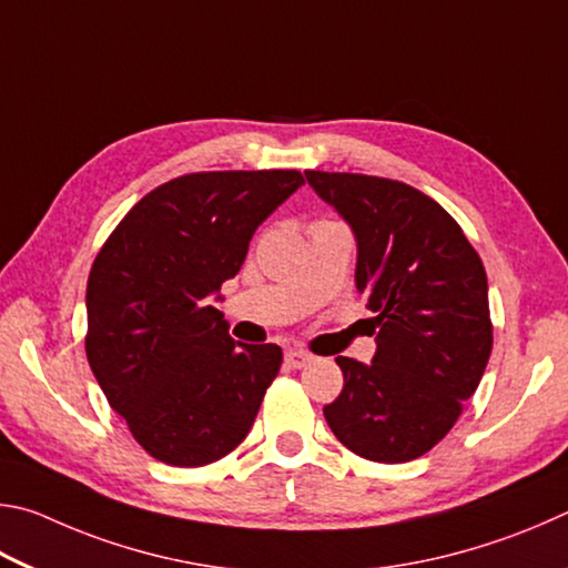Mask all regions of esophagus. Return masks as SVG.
Instances as JSON below:
<instances>
[{"label": "esophagus", "mask_w": 568, "mask_h": 568, "mask_svg": "<svg viewBox=\"0 0 568 568\" xmlns=\"http://www.w3.org/2000/svg\"><path fill=\"white\" fill-rule=\"evenodd\" d=\"M310 359H312V354L304 349H290L284 354V362H286V366H292V369H302V366L310 364Z\"/></svg>", "instance_id": "34e87169"}]
</instances>
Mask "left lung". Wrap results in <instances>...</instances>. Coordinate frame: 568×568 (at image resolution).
Returning <instances> with one entry per match:
<instances>
[{
    "label": "left lung",
    "instance_id": "8db88e82",
    "mask_svg": "<svg viewBox=\"0 0 568 568\" xmlns=\"http://www.w3.org/2000/svg\"><path fill=\"white\" fill-rule=\"evenodd\" d=\"M304 174L354 229L356 290L379 326L372 364L336 356L344 389L324 406L326 424L364 459L412 462L452 432L489 362L481 256L419 189L369 174Z\"/></svg>",
    "mask_w": 568,
    "mask_h": 568
}]
</instances>
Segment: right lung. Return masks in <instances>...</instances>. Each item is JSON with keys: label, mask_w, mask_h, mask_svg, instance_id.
<instances>
[{"label": "right lung", "mask_w": 568, "mask_h": 568, "mask_svg": "<svg viewBox=\"0 0 568 568\" xmlns=\"http://www.w3.org/2000/svg\"><path fill=\"white\" fill-rule=\"evenodd\" d=\"M302 184L296 169L176 176L139 199L99 248L87 282V359L156 462H219L252 429L282 349L239 346L212 294L242 268L256 226Z\"/></svg>", "instance_id": "add662e5"}]
</instances>
